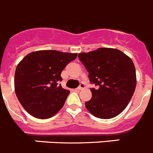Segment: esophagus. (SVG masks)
I'll return each instance as SVG.
<instances>
[{"instance_id":"1","label":"esophagus","mask_w":153,"mask_h":153,"mask_svg":"<svg viewBox=\"0 0 153 153\" xmlns=\"http://www.w3.org/2000/svg\"><path fill=\"white\" fill-rule=\"evenodd\" d=\"M84 87H85V85H84V84H83V83H79V86L77 87V90H79V91H80V90L83 89Z\"/></svg>"}]
</instances>
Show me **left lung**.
Returning a JSON list of instances; mask_svg holds the SVG:
<instances>
[{
	"label": "left lung",
	"instance_id": "left-lung-1",
	"mask_svg": "<svg viewBox=\"0 0 153 153\" xmlns=\"http://www.w3.org/2000/svg\"><path fill=\"white\" fill-rule=\"evenodd\" d=\"M88 72L92 98L85 103L96 117L109 119L125 110L136 87V74L132 60L121 51L99 48L78 55Z\"/></svg>",
	"mask_w": 153,
	"mask_h": 153
}]
</instances>
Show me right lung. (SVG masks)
<instances>
[{
    "label": "right lung",
    "mask_w": 153,
    "mask_h": 153,
    "mask_svg": "<svg viewBox=\"0 0 153 153\" xmlns=\"http://www.w3.org/2000/svg\"><path fill=\"white\" fill-rule=\"evenodd\" d=\"M77 53L40 50L28 54L17 66L14 90L19 102L33 117H53L63 107L70 91L63 89L61 73Z\"/></svg>",
    "instance_id": "1"
}]
</instances>
